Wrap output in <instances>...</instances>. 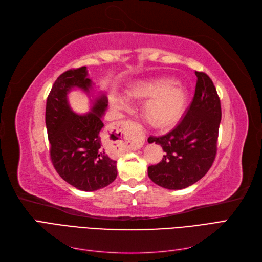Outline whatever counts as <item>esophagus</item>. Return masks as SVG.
<instances>
[{"mask_svg": "<svg viewBox=\"0 0 262 262\" xmlns=\"http://www.w3.org/2000/svg\"><path fill=\"white\" fill-rule=\"evenodd\" d=\"M132 125L136 126V123H133V122H131V121H125V122L122 124V126H123L124 129H128L129 126H132Z\"/></svg>", "mask_w": 262, "mask_h": 262, "instance_id": "esophagus-1", "label": "esophagus"}]
</instances>
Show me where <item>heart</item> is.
Instances as JSON below:
<instances>
[{
  "mask_svg": "<svg viewBox=\"0 0 262 262\" xmlns=\"http://www.w3.org/2000/svg\"><path fill=\"white\" fill-rule=\"evenodd\" d=\"M133 99H146L143 105L145 120L155 128H166L177 120L185 107L186 95L177 84L164 78L139 82L129 92ZM112 104L117 109L128 108V102L122 96H113Z\"/></svg>",
  "mask_w": 262,
  "mask_h": 262,
  "instance_id": "obj_1",
  "label": "heart"
}]
</instances>
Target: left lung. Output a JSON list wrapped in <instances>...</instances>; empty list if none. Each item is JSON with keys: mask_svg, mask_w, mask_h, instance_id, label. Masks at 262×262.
Returning a JSON list of instances; mask_svg holds the SVG:
<instances>
[{"mask_svg": "<svg viewBox=\"0 0 262 262\" xmlns=\"http://www.w3.org/2000/svg\"><path fill=\"white\" fill-rule=\"evenodd\" d=\"M193 99L182 120L165 136L148 138V143L160 144L163 160L148 166V177L156 185L170 190L184 189L200 180L215 160L221 101L211 78L195 72Z\"/></svg>", "mask_w": 262, "mask_h": 262, "instance_id": "1", "label": "left lung"}]
</instances>
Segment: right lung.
Returning a JSON list of instances; mask_svg holds the SVG:
<instances>
[{"instance_id":"add662e5","label":"right lung","mask_w":262,"mask_h":262,"mask_svg":"<svg viewBox=\"0 0 262 262\" xmlns=\"http://www.w3.org/2000/svg\"><path fill=\"white\" fill-rule=\"evenodd\" d=\"M93 82L86 67L69 70L54 82L46 105V125L53 167L68 184L83 191L104 188L117 177V161L102 145L101 117L108 106L105 94L92 101V109L77 115L71 109L68 94L80 89L90 94Z\"/></svg>"}]
</instances>
